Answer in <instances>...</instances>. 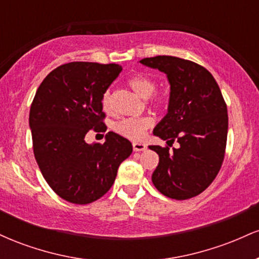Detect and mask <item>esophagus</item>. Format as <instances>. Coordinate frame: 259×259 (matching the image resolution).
<instances>
[{"label": "esophagus", "instance_id": "34e87169", "mask_svg": "<svg viewBox=\"0 0 259 259\" xmlns=\"http://www.w3.org/2000/svg\"><path fill=\"white\" fill-rule=\"evenodd\" d=\"M146 148V145L142 144V142H134L133 144V150L135 151V152H141V151H145Z\"/></svg>", "mask_w": 259, "mask_h": 259}]
</instances>
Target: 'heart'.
Listing matches in <instances>:
<instances>
[{
  "label": "heart",
  "instance_id": "obj_1",
  "mask_svg": "<svg viewBox=\"0 0 259 259\" xmlns=\"http://www.w3.org/2000/svg\"><path fill=\"white\" fill-rule=\"evenodd\" d=\"M129 85L136 94L140 95L144 99H147L156 90V82L152 78L146 75V74H136L129 79ZM152 102H159V97H154ZM101 106H102L103 112H112V95L109 91H106L101 99ZM153 119L148 115L144 117H129L123 118L118 120L117 123L113 124V130L119 134L121 136H125L132 140H140L145 136L146 130L152 126Z\"/></svg>",
  "mask_w": 259,
  "mask_h": 259
}]
</instances>
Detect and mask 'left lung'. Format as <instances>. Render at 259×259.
I'll return each instance as SVG.
<instances>
[{
	"instance_id": "8db88e82",
	"label": "left lung",
	"mask_w": 259,
	"mask_h": 259,
	"mask_svg": "<svg viewBox=\"0 0 259 259\" xmlns=\"http://www.w3.org/2000/svg\"><path fill=\"white\" fill-rule=\"evenodd\" d=\"M140 63L164 73L170 85L168 112L153 135L179 147L148 146L159 163L152 183L174 200L200 195L212 184L224 159L228 109L221 89L206 68L173 56L144 58Z\"/></svg>"
}]
</instances>
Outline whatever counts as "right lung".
I'll use <instances>...</instances> for the list:
<instances>
[{"label":"right lung","mask_w":259,"mask_h":259,"mask_svg":"<svg viewBox=\"0 0 259 259\" xmlns=\"http://www.w3.org/2000/svg\"><path fill=\"white\" fill-rule=\"evenodd\" d=\"M121 69L91 62L59 65L35 94L29 114L35 159L50 187L65 201L88 204L102 197L133 152L132 142L113 132L102 145L85 141L89 130L106 132L101 99Z\"/></svg>","instance_id":"obj_1"}]
</instances>
